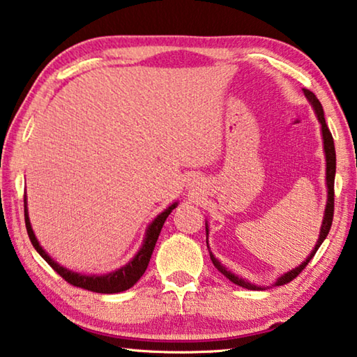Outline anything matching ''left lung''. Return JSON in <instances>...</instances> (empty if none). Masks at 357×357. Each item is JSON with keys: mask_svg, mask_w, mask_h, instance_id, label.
<instances>
[{"mask_svg": "<svg viewBox=\"0 0 357 357\" xmlns=\"http://www.w3.org/2000/svg\"><path fill=\"white\" fill-rule=\"evenodd\" d=\"M303 93L307 100L311 103L314 109V114L318 117V121L321 123V133H322V143H324V154H326V185H327V203H326V211H324V219H322V225H321V231H319V238L316 241V245L313 248V251L310 252V256L303 260V262L298 265V267L292 268L287 271V273L281 275L278 280L275 281L273 286H282V284H287V282L292 281L294 278L298 273H302V270L307 267L308 262L313 256L316 254V251L319 250V246L322 245V241L326 240L327 234H329L331 230V225H332V219H333V181H335V165H337V158H335V146H333V138H332V133L329 127H327L326 123V119H324V109H322V106L319 103V100L316 98V95L313 92H310V90L303 89ZM206 227V236H208V222L205 224ZM206 245H208V240H206ZM208 251H209V257H211V262L214 264V267H216L220 273H222L225 278H229L231 282H235L236 286H241L245 287V289H250V291H262L265 289V286H256L252 284L245 278H241V276L231 273L230 270H227L224 267L222 264L219 262V260L214 257V254L211 252L208 246ZM268 287V286H267Z\"/></svg>", "mask_w": 357, "mask_h": 357, "instance_id": "1", "label": "left lung"}]
</instances>
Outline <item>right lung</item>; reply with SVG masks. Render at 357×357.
Returning <instances> with one entry per match:
<instances>
[{"mask_svg": "<svg viewBox=\"0 0 357 357\" xmlns=\"http://www.w3.org/2000/svg\"><path fill=\"white\" fill-rule=\"evenodd\" d=\"M24 206H25V225H26V231L28 236H30V241L35 250L39 252L46 262L52 267L56 273H59L61 278L65 281L70 282L73 286L82 287V289L92 291V292H98V294H117L122 291H127L132 287L135 282H137L141 276L144 275L146 268H148L149 260L152 256V251H154L155 243L158 235H160V230L165 224V220L168 218V214L173 211L174 208L178 206V202H174L173 205H169L165 211H162L158 216L152 220L149 224L148 230H146L144 235V241L141 245L139 251L135 254V257L130 260L128 264L123 265V267L117 268L111 273L106 275H84V273H77V271L68 270L66 267H61L60 264H56L55 260L49 256V254L43 250V246L39 245V241L36 238L35 231L31 229L30 224V218H28V208H26V195L24 197Z\"/></svg>", "mask_w": 357, "mask_h": 357, "instance_id": "1", "label": "right lung"}]
</instances>
